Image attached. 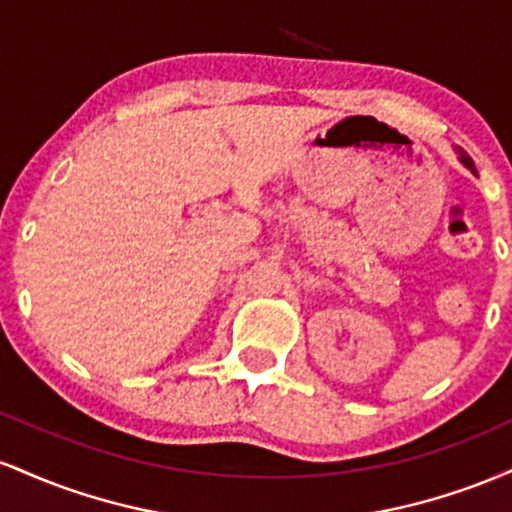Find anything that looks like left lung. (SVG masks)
I'll list each match as a JSON object with an SVG mask.
<instances>
[{
    "instance_id": "obj_1",
    "label": "left lung",
    "mask_w": 512,
    "mask_h": 512,
    "mask_svg": "<svg viewBox=\"0 0 512 512\" xmlns=\"http://www.w3.org/2000/svg\"><path fill=\"white\" fill-rule=\"evenodd\" d=\"M460 161H462L464 166H467L469 170H472V173H477V168H474V161H472V158H469L467 151H462V149H460Z\"/></svg>"
}]
</instances>
